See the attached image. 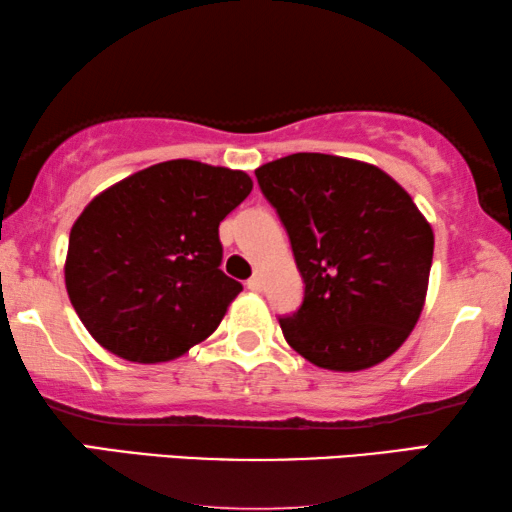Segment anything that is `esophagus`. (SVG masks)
Returning <instances> with one entry per match:
<instances>
[{"label":"esophagus","mask_w":512,"mask_h":512,"mask_svg":"<svg viewBox=\"0 0 512 512\" xmlns=\"http://www.w3.org/2000/svg\"><path fill=\"white\" fill-rule=\"evenodd\" d=\"M246 285H248V289H250V291H262V289H264V280H262V275H253V278H250V280L246 282Z\"/></svg>","instance_id":"obj_1"}]
</instances>
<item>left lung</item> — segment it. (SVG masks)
Instances as JSON below:
<instances>
[{"instance_id": "left-lung-1", "label": "left lung", "mask_w": 512, "mask_h": 512, "mask_svg": "<svg viewBox=\"0 0 512 512\" xmlns=\"http://www.w3.org/2000/svg\"><path fill=\"white\" fill-rule=\"evenodd\" d=\"M278 212L305 282L282 316L287 344L330 371L387 360L424 310L433 230L399 182L378 166L296 152L255 170Z\"/></svg>"}]
</instances>
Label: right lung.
<instances>
[{"instance_id":"1","label":"right lung","mask_w":512,"mask_h":512,"mask_svg":"<svg viewBox=\"0 0 512 512\" xmlns=\"http://www.w3.org/2000/svg\"><path fill=\"white\" fill-rule=\"evenodd\" d=\"M250 191L243 170L173 159L88 202L70 230L66 289L95 342L143 364L205 342L243 289L221 271L218 225Z\"/></svg>"}]
</instances>
